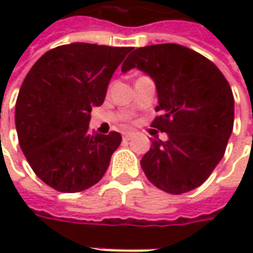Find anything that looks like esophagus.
<instances>
[{"label": "esophagus", "instance_id": "obj_1", "mask_svg": "<svg viewBox=\"0 0 253 253\" xmlns=\"http://www.w3.org/2000/svg\"><path fill=\"white\" fill-rule=\"evenodd\" d=\"M132 132H124V139H131Z\"/></svg>", "mask_w": 253, "mask_h": 253}]
</instances>
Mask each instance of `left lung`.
Here are the masks:
<instances>
[{
    "label": "left lung",
    "mask_w": 253,
    "mask_h": 253,
    "mask_svg": "<svg viewBox=\"0 0 253 253\" xmlns=\"http://www.w3.org/2000/svg\"><path fill=\"white\" fill-rule=\"evenodd\" d=\"M139 69L156 84L158 107L152 126L168 133L153 139L142 158L148 180L170 194L201 186L222 159L234 128V95L219 69L186 46L138 47L122 73Z\"/></svg>",
    "instance_id": "8db88e82"
}]
</instances>
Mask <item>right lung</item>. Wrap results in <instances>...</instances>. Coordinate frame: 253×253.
Here are the masks:
<instances>
[{
	"label": "right lung",
	"mask_w": 253,
	"mask_h": 253,
	"mask_svg": "<svg viewBox=\"0 0 253 253\" xmlns=\"http://www.w3.org/2000/svg\"><path fill=\"white\" fill-rule=\"evenodd\" d=\"M131 47L70 43L32 66L16 98L19 146L36 176L52 189L77 193L98 183L120 146L118 132L90 133L92 107Z\"/></svg>",
	"instance_id": "right-lung-1"
}]
</instances>
